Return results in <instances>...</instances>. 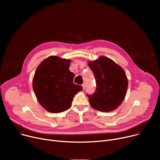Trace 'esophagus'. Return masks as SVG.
Segmentation results:
<instances>
[{"instance_id": "esophagus-1", "label": "esophagus", "mask_w": 160, "mask_h": 160, "mask_svg": "<svg viewBox=\"0 0 160 160\" xmlns=\"http://www.w3.org/2000/svg\"><path fill=\"white\" fill-rule=\"evenodd\" d=\"M82 88H83V89H86V83L84 82V83H83V84H82Z\"/></svg>"}]
</instances>
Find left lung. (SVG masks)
<instances>
[{
	"mask_svg": "<svg viewBox=\"0 0 160 160\" xmlns=\"http://www.w3.org/2000/svg\"><path fill=\"white\" fill-rule=\"evenodd\" d=\"M88 65L96 80L94 93L87 95L91 106L104 112L115 110L127 94L128 79L125 72L111 59L104 56Z\"/></svg>",
	"mask_w": 160,
	"mask_h": 160,
	"instance_id": "8db88e82",
	"label": "left lung"
}]
</instances>
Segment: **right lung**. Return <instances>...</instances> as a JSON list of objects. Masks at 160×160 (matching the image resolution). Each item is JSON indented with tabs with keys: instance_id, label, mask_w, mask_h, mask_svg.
Returning <instances> with one entry per match:
<instances>
[{
	"instance_id": "right-lung-1",
	"label": "right lung",
	"mask_w": 160,
	"mask_h": 160,
	"mask_svg": "<svg viewBox=\"0 0 160 160\" xmlns=\"http://www.w3.org/2000/svg\"><path fill=\"white\" fill-rule=\"evenodd\" d=\"M71 60L50 56L42 62L35 72L33 89L46 110L60 113L69 109L74 95L82 90L73 82L74 74L69 69Z\"/></svg>"
}]
</instances>
